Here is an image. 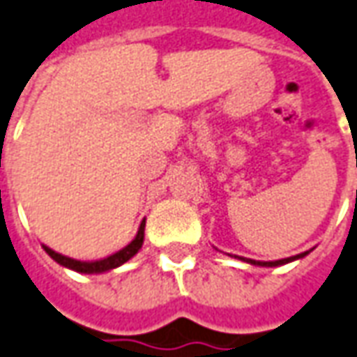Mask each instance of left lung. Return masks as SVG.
<instances>
[{
	"label": "left lung",
	"mask_w": 357,
	"mask_h": 357,
	"mask_svg": "<svg viewBox=\"0 0 357 357\" xmlns=\"http://www.w3.org/2000/svg\"><path fill=\"white\" fill-rule=\"evenodd\" d=\"M309 252H311V250H307V252H303V254H297V256H291V258H283V260H275V261H258V260H250V258H240V256H234V258L246 261V264H252V266H261V268H275V266H283V264H289V261L301 260V258H305Z\"/></svg>",
	"instance_id": "left-lung-1"
}]
</instances>
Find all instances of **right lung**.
I'll use <instances>...</instances> for the list:
<instances>
[{
  "mask_svg": "<svg viewBox=\"0 0 357 357\" xmlns=\"http://www.w3.org/2000/svg\"><path fill=\"white\" fill-rule=\"evenodd\" d=\"M144 227H146V220H142L140 222V227H138L137 236L132 238L130 244H127L123 250H119L115 254H111L107 258H103V260H96V261H82V260H74V258H68V256H62V254H58L52 248H48L43 244V248L45 252L52 258L54 261H58L60 266H64L68 270H74L79 271V273H103V271L109 270H115L119 266H123L125 261H128L135 254H137L138 250L142 248V242H144Z\"/></svg>",
  "mask_w": 357,
  "mask_h": 357,
  "instance_id": "right-lung-1",
  "label": "right lung"
}]
</instances>
